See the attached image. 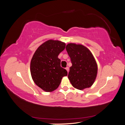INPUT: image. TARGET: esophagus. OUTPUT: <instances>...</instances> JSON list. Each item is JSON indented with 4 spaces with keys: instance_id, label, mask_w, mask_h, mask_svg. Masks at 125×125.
I'll list each match as a JSON object with an SVG mask.
<instances>
[{
    "instance_id": "34e87169",
    "label": "esophagus",
    "mask_w": 125,
    "mask_h": 125,
    "mask_svg": "<svg viewBox=\"0 0 125 125\" xmlns=\"http://www.w3.org/2000/svg\"><path fill=\"white\" fill-rule=\"evenodd\" d=\"M66 71H67V72L68 73V72H69V67H67L66 68Z\"/></svg>"
}]
</instances>
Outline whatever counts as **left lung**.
<instances>
[{"instance_id": "8db88e82", "label": "left lung", "mask_w": 125, "mask_h": 125, "mask_svg": "<svg viewBox=\"0 0 125 125\" xmlns=\"http://www.w3.org/2000/svg\"><path fill=\"white\" fill-rule=\"evenodd\" d=\"M66 49L72 63L68 78L73 86L78 90L91 87L98 73V65L92 52L83 45L72 43L66 45Z\"/></svg>"}]
</instances>
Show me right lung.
<instances>
[{
    "instance_id": "1",
    "label": "right lung",
    "mask_w": 125,
    "mask_h": 125,
    "mask_svg": "<svg viewBox=\"0 0 125 125\" xmlns=\"http://www.w3.org/2000/svg\"><path fill=\"white\" fill-rule=\"evenodd\" d=\"M66 44L58 40H49L36 49L30 64V71L36 85L45 92L56 90L67 72L61 67L59 54L65 49Z\"/></svg>"
}]
</instances>
